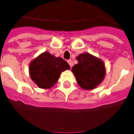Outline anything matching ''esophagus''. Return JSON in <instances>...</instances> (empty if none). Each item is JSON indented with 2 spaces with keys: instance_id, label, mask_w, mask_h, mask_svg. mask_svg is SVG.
<instances>
[{
  "instance_id": "34e87169",
  "label": "esophagus",
  "mask_w": 134,
  "mask_h": 134,
  "mask_svg": "<svg viewBox=\"0 0 134 134\" xmlns=\"http://www.w3.org/2000/svg\"><path fill=\"white\" fill-rule=\"evenodd\" d=\"M67 62H68V64H70V67H72V65H73V63H72V61L71 59H69V60H67Z\"/></svg>"
}]
</instances>
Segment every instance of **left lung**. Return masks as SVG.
<instances>
[{
    "instance_id": "1",
    "label": "left lung",
    "mask_w": 134,
    "mask_h": 134,
    "mask_svg": "<svg viewBox=\"0 0 134 134\" xmlns=\"http://www.w3.org/2000/svg\"><path fill=\"white\" fill-rule=\"evenodd\" d=\"M76 59L78 63L73 66L72 72L78 85L85 90L95 89L102 82L106 75L104 62L88 52L79 54Z\"/></svg>"
}]
</instances>
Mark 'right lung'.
Instances as JSON below:
<instances>
[{
	"label": "right lung",
	"mask_w": 134,
	"mask_h": 134,
	"mask_svg": "<svg viewBox=\"0 0 134 134\" xmlns=\"http://www.w3.org/2000/svg\"><path fill=\"white\" fill-rule=\"evenodd\" d=\"M69 64L61 57L44 52L32 60L29 65L31 80L41 89L54 87L62 72L70 70Z\"/></svg>",
	"instance_id": "1"
}]
</instances>
